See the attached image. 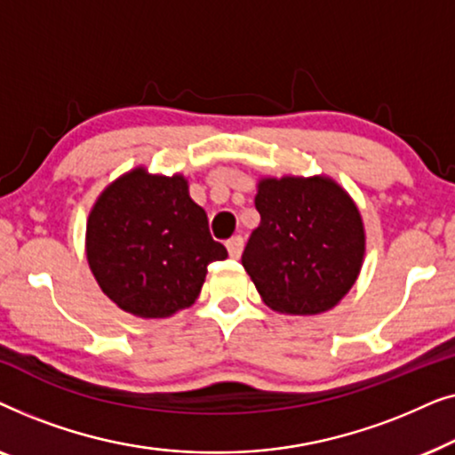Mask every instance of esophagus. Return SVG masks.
I'll return each instance as SVG.
<instances>
[{
	"mask_svg": "<svg viewBox=\"0 0 455 455\" xmlns=\"http://www.w3.org/2000/svg\"><path fill=\"white\" fill-rule=\"evenodd\" d=\"M226 246H228L229 257H232V259H240L242 251H244V238H242V235H234V238H229V240L226 242Z\"/></svg>",
	"mask_w": 455,
	"mask_h": 455,
	"instance_id": "esophagus-1",
	"label": "esophagus"
}]
</instances>
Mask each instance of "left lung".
I'll return each instance as SVG.
<instances>
[{"label": "left lung", "mask_w": 455, "mask_h": 455, "mask_svg": "<svg viewBox=\"0 0 455 455\" xmlns=\"http://www.w3.org/2000/svg\"><path fill=\"white\" fill-rule=\"evenodd\" d=\"M260 226L242 265L267 307L319 315L356 282L364 229L356 204L327 178L263 180L254 198Z\"/></svg>", "instance_id": "1"}]
</instances>
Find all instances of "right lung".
Listing matches in <instances>:
<instances>
[{"label": "right lung", "mask_w": 455, "mask_h": 455, "mask_svg": "<svg viewBox=\"0 0 455 455\" xmlns=\"http://www.w3.org/2000/svg\"><path fill=\"white\" fill-rule=\"evenodd\" d=\"M86 257L117 307L164 319L201 294L207 267L228 257L182 176L134 170L99 196L86 223Z\"/></svg>", "instance_id": "1"}]
</instances>
